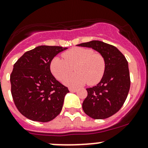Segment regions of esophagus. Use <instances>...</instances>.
Returning a JSON list of instances; mask_svg holds the SVG:
<instances>
[{
  "mask_svg": "<svg viewBox=\"0 0 148 148\" xmlns=\"http://www.w3.org/2000/svg\"><path fill=\"white\" fill-rule=\"evenodd\" d=\"M69 90L71 92H77V91H78L77 89H73V88H69Z\"/></svg>",
  "mask_w": 148,
  "mask_h": 148,
  "instance_id": "obj_1",
  "label": "esophagus"
}]
</instances>
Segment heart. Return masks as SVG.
Instances as JSON below:
<instances>
[{"label":"heart","mask_w":148,"mask_h":148,"mask_svg":"<svg viewBox=\"0 0 148 148\" xmlns=\"http://www.w3.org/2000/svg\"><path fill=\"white\" fill-rule=\"evenodd\" d=\"M62 56L64 60L58 56L52 59L50 69L53 75L59 81L64 80L66 86L78 87L86 82L94 85L102 79L106 66L101 53L91 49L75 47L65 51ZM73 68L75 73L70 75Z\"/></svg>","instance_id":"b5f03b06"}]
</instances>
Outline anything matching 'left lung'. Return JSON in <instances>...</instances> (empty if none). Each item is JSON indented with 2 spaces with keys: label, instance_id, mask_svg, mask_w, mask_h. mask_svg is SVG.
Segmentation results:
<instances>
[{
  "label": "left lung",
  "instance_id": "8db88e82",
  "mask_svg": "<svg viewBox=\"0 0 148 148\" xmlns=\"http://www.w3.org/2000/svg\"><path fill=\"white\" fill-rule=\"evenodd\" d=\"M92 48L102 55L105 71L96 86L87 88V97L82 103L84 112L96 120L108 118L120 110L130 87L126 58L115 46L100 41H91L77 45Z\"/></svg>",
  "mask_w": 148,
  "mask_h": 148
}]
</instances>
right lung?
<instances>
[{"instance_id": "1", "label": "right lung", "mask_w": 148, "mask_h": 148, "mask_svg": "<svg viewBox=\"0 0 148 148\" xmlns=\"http://www.w3.org/2000/svg\"><path fill=\"white\" fill-rule=\"evenodd\" d=\"M66 49L62 46H37L26 51L13 65L10 77L12 97L26 118L49 122L62 111L69 91L52 75L50 64L54 56Z\"/></svg>"}]
</instances>
